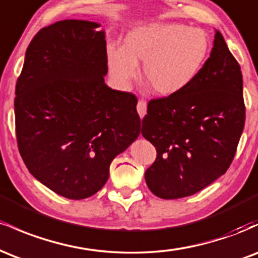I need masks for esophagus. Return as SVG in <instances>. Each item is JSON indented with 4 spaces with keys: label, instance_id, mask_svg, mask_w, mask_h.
<instances>
[{
    "label": "esophagus",
    "instance_id": "1",
    "mask_svg": "<svg viewBox=\"0 0 258 258\" xmlns=\"http://www.w3.org/2000/svg\"><path fill=\"white\" fill-rule=\"evenodd\" d=\"M137 111L139 114V116H141V119H143L144 115L147 114V102L146 100H139L137 103Z\"/></svg>",
    "mask_w": 258,
    "mask_h": 258
}]
</instances>
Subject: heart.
Here are the masks:
<instances>
[{
    "label": "heart",
    "mask_w": 258,
    "mask_h": 258,
    "mask_svg": "<svg viewBox=\"0 0 258 258\" xmlns=\"http://www.w3.org/2000/svg\"><path fill=\"white\" fill-rule=\"evenodd\" d=\"M209 37L204 30L177 23H152L125 35L121 51L108 49L111 76L127 86L138 76L143 63V79L160 97L176 96L199 75L209 53Z\"/></svg>",
    "instance_id": "b5f03b06"
}]
</instances>
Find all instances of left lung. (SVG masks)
<instances>
[{
    "instance_id": "left-lung-1",
    "label": "left lung",
    "mask_w": 258,
    "mask_h": 258,
    "mask_svg": "<svg viewBox=\"0 0 258 258\" xmlns=\"http://www.w3.org/2000/svg\"><path fill=\"white\" fill-rule=\"evenodd\" d=\"M245 125L242 75L216 30L210 58L176 96L152 99L142 135L156 149L146 182L161 199L193 195L226 173Z\"/></svg>"
}]
</instances>
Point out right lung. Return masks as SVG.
<instances>
[{
  "label": "right lung",
  "instance_id": "obj_1",
  "mask_svg": "<svg viewBox=\"0 0 258 258\" xmlns=\"http://www.w3.org/2000/svg\"><path fill=\"white\" fill-rule=\"evenodd\" d=\"M99 26L67 19L41 29L16 86L23 161L42 184L73 200L100 190L112 160L141 133L137 97L104 82L108 57Z\"/></svg>",
  "mask_w": 258,
  "mask_h": 258
}]
</instances>
